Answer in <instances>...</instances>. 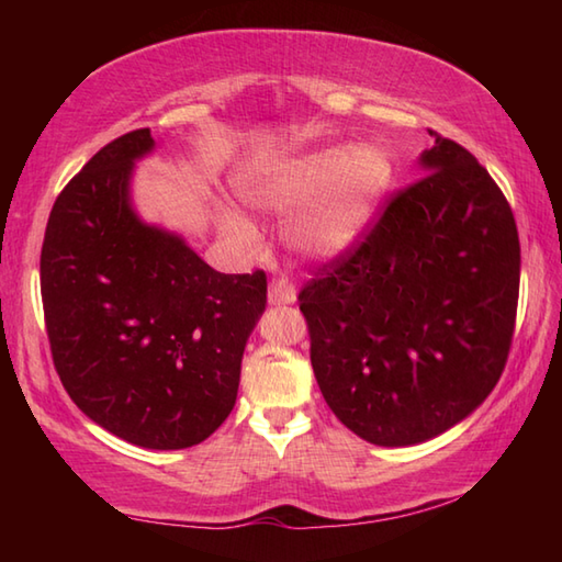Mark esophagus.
Masks as SVG:
<instances>
[{
	"label": "esophagus",
	"instance_id": "esophagus-1",
	"mask_svg": "<svg viewBox=\"0 0 562 562\" xmlns=\"http://www.w3.org/2000/svg\"><path fill=\"white\" fill-rule=\"evenodd\" d=\"M268 302L274 306L282 304H294L296 302V290L290 280L284 278H272L268 284Z\"/></svg>",
	"mask_w": 562,
	"mask_h": 562
}]
</instances>
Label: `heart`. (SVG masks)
Masks as SVG:
<instances>
[{"label": "heart", "instance_id": "b5f03b06", "mask_svg": "<svg viewBox=\"0 0 562 562\" xmlns=\"http://www.w3.org/2000/svg\"><path fill=\"white\" fill-rule=\"evenodd\" d=\"M391 159L376 145L330 147L250 176L238 193L250 207L290 212L317 200L288 229L290 244L314 258L342 254L357 241L391 183ZM220 229L234 244L250 248L256 226L234 212H220Z\"/></svg>", "mask_w": 562, "mask_h": 562}]
</instances>
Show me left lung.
Returning a JSON list of instances; mask_svg holds the SVG:
<instances>
[{"label":"left lung","mask_w":562,"mask_h":562,"mask_svg":"<svg viewBox=\"0 0 562 562\" xmlns=\"http://www.w3.org/2000/svg\"><path fill=\"white\" fill-rule=\"evenodd\" d=\"M429 135L425 176L300 292L328 408L379 447L427 441L479 408L517 321L509 202L469 149Z\"/></svg>","instance_id":"left-lung-1"}]
</instances>
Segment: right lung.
Listing matches in <instances>:
<instances>
[{
  "label": "right lung",
  "mask_w": 562,
  "mask_h": 562,
  "mask_svg": "<svg viewBox=\"0 0 562 562\" xmlns=\"http://www.w3.org/2000/svg\"><path fill=\"white\" fill-rule=\"evenodd\" d=\"M149 127L99 149L57 195L41 250L53 362L83 415L130 445H200L232 413L266 272L224 274L130 200Z\"/></svg>",
  "instance_id": "add662e5"
}]
</instances>
